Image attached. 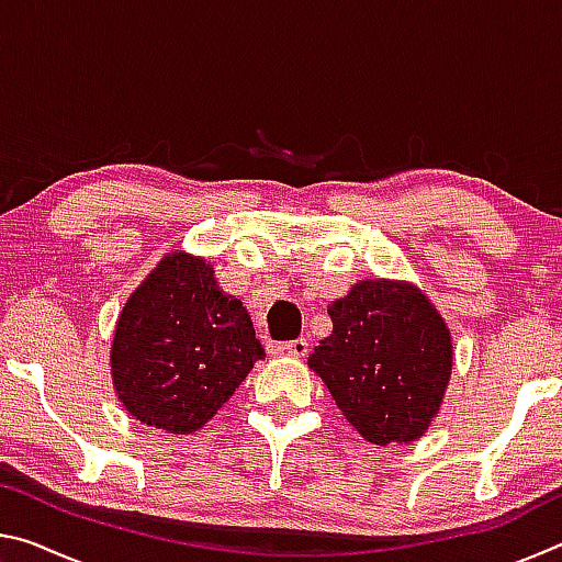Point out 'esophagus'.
<instances>
[{
    "mask_svg": "<svg viewBox=\"0 0 562 562\" xmlns=\"http://www.w3.org/2000/svg\"><path fill=\"white\" fill-rule=\"evenodd\" d=\"M272 355H290V357H304L307 355V339H290V341H280V345L270 347Z\"/></svg>",
    "mask_w": 562,
    "mask_h": 562,
    "instance_id": "1",
    "label": "esophagus"
}]
</instances>
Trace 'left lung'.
Returning a JSON list of instances; mask_svg holds the SVG:
<instances>
[{"label": "left lung", "instance_id": "1", "mask_svg": "<svg viewBox=\"0 0 562 562\" xmlns=\"http://www.w3.org/2000/svg\"><path fill=\"white\" fill-rule=\"evenodd\" d=\"M331 335L310 355L347 422L367 441H414L429 429L451 376V337L412 284L357 282L331 302Z\"/></svg>", "mask_w": 562, "mask_h": 562}]
</instances>
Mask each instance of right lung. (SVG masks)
<instances>
[{"mask_svg": "<svg viewBox=\"0 0 562 562\" xmlns=\"http://www.w3.org/2000/svg\"><path fill=\"white\" fill-rule=\"evenodd\" d=\"M265 357L240 300L205 260L176 252L131 294L113 337V384L138 422L190 434L235 394Z\"/></svg>", "mask_w": 562, "mask_h": 562, "instance_id": "obj_1", "label": "right lung"}]
</instances>
